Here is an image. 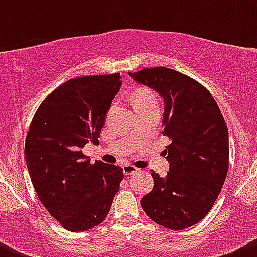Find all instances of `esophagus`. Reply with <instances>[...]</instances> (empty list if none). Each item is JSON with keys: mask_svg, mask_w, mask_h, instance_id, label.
<instances>
[{"mask_svg": "<svg viewBox=\"0 0 257 257\" xmlns=\"http://www.w3.org/2000/svg\"><path fill=\"white\" fill-rule=\"evenodd\" d=\"M123 173L125 175H133V174H137V173H139V169H137L136 167H133V165H124L123 167Z\"/></svg>", "mask_w": 257, "mask_h": 257, "instance_id": "obj_1", "label": "esophagus"}]
</instances>
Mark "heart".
Returning <instances> with one entry per match:
<instances>
[{
  "label": "heart",
  "instance_id": "b5f03b06",
  "mask_svg": "<svg viewBox=\"0 0 257 257\" xmlns=\"http://www.w3.org/2000/svg\"><path fill=\"white\" fill-rule=\"evenodd\" d=\"M132 99H133L134 108L157 104V99H155V95L153 94L152 90L144 87L137 88V89L134 90Z\"/></svg>",
  "mask_w": 257,
  "mask_h": 257
}]
</instances>
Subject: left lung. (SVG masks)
Listing matches in <instances>:
<instances>
[{
	"mask_svg": "<svg viewBox=\"0 0 257 257\" xmlns=\"http://www.w3.org/2000/svg\"><path fill=\"white\" fill-rule=\"evenodd\" d=\"M164 100L163 134L172 143L163 152L167 177L152 172L154 188L141 200L145 214L172 230L193 226L205 217L229 169V132L205 87L174 69L157 67L129 73Z\"/></svg>",
	"mask_w": 257,
	"mask_h": 257,
	"instance_id": "obj_1",
	"label": "left lung"
}]
</instances>
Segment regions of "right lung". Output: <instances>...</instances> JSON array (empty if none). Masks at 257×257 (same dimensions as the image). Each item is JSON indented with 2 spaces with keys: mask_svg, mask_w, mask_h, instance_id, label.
<instances>
[{
  "mask_svg": "<svg viewBox=\"0 0 257 257\" xmlns=\"http://www.w3.org/2000/svg\"><path fill=\"white\" fill-rule=\"evenodd\" d=\"M119 73L67 80L40 105L26 138L25 157L35 190L49 214L69 231L104 221L123 180V169L90 159L85 144H99Z\"/></svg>",
  "mask_w": 257,
  "mask_h": 257,
  "instance_id": "1",
  "label": "right lung"
}]
</instances>
